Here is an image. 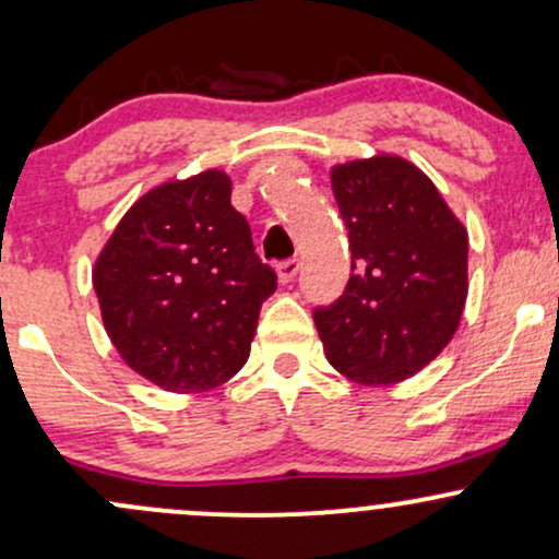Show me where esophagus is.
I'll return each instance as SVG.
<instances>
[{
	"mask_svg": "<svg viewBox=\"0 0 559 559\" xmlns=\"http://www.w3.org/2000/svg\"><path fill=\"white\" fill-rule=\"evenodd\" d=\"M297 273H299V260H284V262H278V281L281 284H292L294 278H297Z\"/></svg>",
	"mask_w": 559,
	"mask_h": 559,
	"instance_id": "esophagus-1",
	"label": "esophagus"
}]
</instances>
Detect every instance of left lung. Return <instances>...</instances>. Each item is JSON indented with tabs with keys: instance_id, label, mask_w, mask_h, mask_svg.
<instances>
[{
	"instance_id": "1",
	"label": "left lung",
	"mask_w": 559,
	"mask_h": 559,
	"mask_svg": "<svg viewBox=\"0 0 559 559\" xmlns=\"http://www.w3.org/2000/svg\"><path fill=\"white\" fill-rule=\"evenodd\" d=\"M349 230L344 294L316 307L325 357L338 373L381 386L426 368L457 331L467 297V230L431 178L402 157L333 168Z\"/></svg>"
}]
</instances>
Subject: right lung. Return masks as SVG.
Segmentation results:
<instances>
[{"mask_svg":"<svg viewBox=\"0 0 559 559\" xmlns=\"http://www.w3.org/2000/svg\"><path fill=\"white\" fill-rule=\"evenodd\" d=\"M275 286L278 275L254 252L221 170L141 197L94 265L115 349L136 373L178 394L239 373Z\"/></svg>","mask_w":559,"mask_h":559,"instance_id":"obj_1","label":"right lung"}]
</instances>
